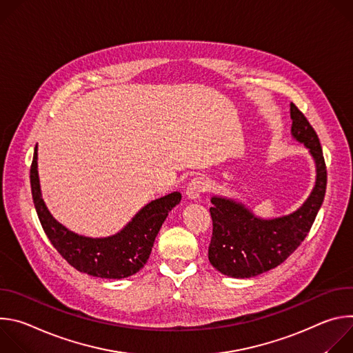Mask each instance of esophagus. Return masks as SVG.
<instances>
[{
	"label": "esophagus",
	"mask_w": 353,
	"mask_h": 353,
	"mask_svg": "<svg viewBox=\"0 0 353 353\" xmlns=\"http://www.w3.org/2000/svg\"><path fill=\"white\" fill-rule=\"evenodd\" d=\"M208 188V181L204 177H194L188 184H187V190L185 194L190 199H196L199 198V195L203 194L205 190Z\"/></svg>",
	"instance_id": "esophagus-1"
}]
</instances>
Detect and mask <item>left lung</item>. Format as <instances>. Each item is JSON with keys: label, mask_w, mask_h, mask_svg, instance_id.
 <instances>
[{"label": "left lung", "mask_w": 353, "mask_h": 353, "mask_svg": "<svg viewBox=\"0 0 353 353\" xmlns=\"http://www.w3.org/2000/svg\"><path fill=\"white\" fill-rule=\"evenodd\" d=\"M292 137L303 143L316 163V184L294 212L264 219L232 198L214 195L210 208L212 237L210 263L223 275L251 278L282 264L310 232L327 188V168L320 139L305 114L290 103Z\"/></svg>", "instance_id": "1"}]
</instances>
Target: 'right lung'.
Masks as SVG:
<instances>
[{"instance_id":"add662e5","label":"right lung","mask_w":353,"mask_h":353,"mask_svg":"<svg viewBox=\"0 0 353 353\" xmlns=\"http://www.w3.org/2000/svg\"><path fill=\"white\" fill-rule=\"evenodd\" d=\"M30 187L43 230L61 257L79 272L106 279H123L143 268L162 223L181 201L179 191L150 201L119 233L92 239L71 232L48 212L39 183L37 145L30 166Z\"/></svg>"}]
</instances>
